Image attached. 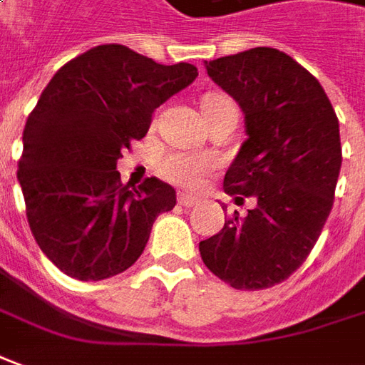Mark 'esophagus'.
I'll list each match as a JSON object with an SVG mask.
<instances>
[{
	"label": "esophagus",
	"instance_id": "1",
	"mask_svg": "<svg viewBox=\"0 0 365 365\" xmlns=\"http://www.w3.org/2000/svg\"><path fill=\"white\" fill-rule=\"evenodd\" d=\"M178 205H182V207H195V205H198V198L180 192V195H178Z\"/></svg>",
	"mask_w": 365,
	"mask_h": 365
}]
</instances>
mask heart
Segmentation results:
<instances>
[{
	"mask_svg": "<svg viewBox=\"0 0 365 365\" xmlns=\"http://www.w3.org/2000/svg\"><path fill=\"white\" fill-rule=\"evenodd\" d=\"M226 101L232 103L225 95H207L202 101V109ZM212 167H215L212 158L187 155V153H173L163 158V163H160V170H163L165 178L185 188H197L202 182L205 175L212 170Z\"/></svg>",
	"mask_w": 365,
	"mask_h": 365,
	"instance_id": "1",
	"label": "heart"
}]
</instances>
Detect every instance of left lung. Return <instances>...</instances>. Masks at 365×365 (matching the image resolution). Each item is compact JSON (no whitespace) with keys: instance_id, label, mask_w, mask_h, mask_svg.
Returning a JSON list of instances; mask_svg holds the SVG:
<instances>
[{"instance_id":"left-lung-1","label":"left lung","mask_w":365,"mask_h":365,"mask_svg":"<svg viewBox=\"0 0 365 365\" xmlns=\"http://www.w3.org/2000/svg\"><path fill=\"white\" fill-rule=\"evenodd\" d=\"M245 115L246 140L225 175L235 202L255 198L198 245L202 262L236 290H262L300 268L334 205L340 125L318 79L272 47L205 61ZM225 210V208H222Z\"/></svg>"}]
</instances>
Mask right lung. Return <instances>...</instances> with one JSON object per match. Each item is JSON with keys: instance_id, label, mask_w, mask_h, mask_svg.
<instances>
[{"instance_id": "1", "label": "right lung", "mask_w": 365, "mask_h": 365, "mask_svg": "<svg viewBox=\"0 0 365 365\" xmlns=\"http://www.w3.org/2000/svg\"><path fill=\"white\" fill-rule=\"evenodd\" d=\"M198 77L125 45H99L53 75L24 129L17 178L35 242L61 272L105 280L137 262L175 188L123 185L120 150L143 139L157 107Z\"/></svg>"}]
</instances>
